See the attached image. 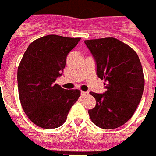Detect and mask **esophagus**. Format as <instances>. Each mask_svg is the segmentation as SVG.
<instances>
[{"instance_id": "1", "label": "esophagus", "mask_w": 156, "mask_h": 156, "mask_svg": "<svg viewBox=\"0 0 156 156\" xmlns=\"http://www.w3.org/2000/svg\"><path fill=\"white\" fill-rule=\"evenodd\" d=\"M81 95L82 96L89 95V92H88V91H82V92H81Z\"/></svg>"}]
</instances>
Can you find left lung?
<instances>
[{"label":"left lung","instance_id":"1","mask_svg":"<svg viewBox=\"0 0 156 156\" xmlns=\"http://www.w3.org/2000/svg\"><path fill=\"white\" fill-rule=\"evenodd\" d=\"M95 59L97 75L105 80V94L90 92L96 105L88 111L91 121L104 129L126 123L135 113L145 85L142 66L133 49L115 38L85 40Z\"/></svg>","mask_w":156,"mask_h":156}]
</instances>
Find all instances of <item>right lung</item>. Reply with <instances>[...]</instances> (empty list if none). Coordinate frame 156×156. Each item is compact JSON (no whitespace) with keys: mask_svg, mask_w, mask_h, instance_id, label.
<instances>
[{"mask_svg":"<svg viewBox=\"0 0 156 156\" xmlns=\"http://www.w3.org/2000/svg\"><path fill=\"white\" fill-rule=\"evenodd\" d=\"M80 38L43 36L29 44L18 66L19 97L29 120L44 129L62 126L79 90H65L55 84L66 66V56Z\"/></svg>","mask_w":156,"mask_h":156,"instance_id":"1","label":"right lung"}]
</instances>
